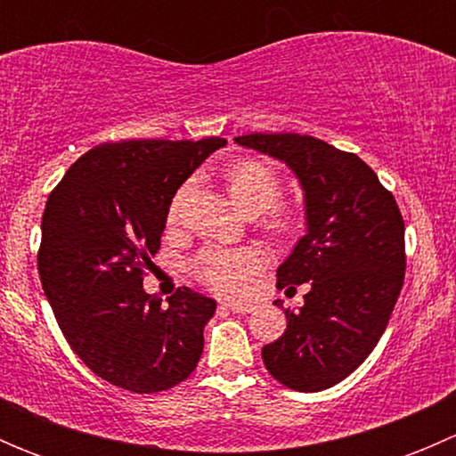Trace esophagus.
Here are the masks:
<instances>
[{
	"mask_svg": "<svg viewBox=\"0 0 456 456\" xmlns=\"http://www.w3.org/2000/svg\"><path fill=\"white\" fill-rule=\"evenodd\" d=\"M220 309H227V311H232V314H251V311H254V306H251V305H233V302H223V305H220Z\"/></svg>",
	"mask_w": 456,
	"mask_h": 456,
	"instance_id": "obj_1",
	"label": "esophagus"
}]
</instances>
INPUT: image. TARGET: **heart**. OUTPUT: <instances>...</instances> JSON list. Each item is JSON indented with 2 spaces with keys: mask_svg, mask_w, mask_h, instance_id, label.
<instances>
[{
  "mask_svg": "<svg viewBox=\"0 0 456 456\" xmlns=\"http://www.w3.org/2000/svg\"><path fill=\"white\" fill-rule=\"evenodd\" d=\"M229 196L247 214H262L260 227L273 240H289L305 224V214L291 202H280L282 178L262 159H240L224 172ZM191 181H187L169 205V220L178 218ZM265 266V256L256 247L205 249L190 262V271L200 284L227 297H242Z\"/></svg>",
  "mask_w": 456,
  "mask_h": 456,
  "instance_id": "1",
  "label": "heart"
}]
</instances>
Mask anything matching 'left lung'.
Returning <instances> with one entry per match:
<instances>
[{
    "label": "left lung",
    "mask_w": 456,
    "mask_h": 456,
    "mask_svg": "<svg viewBox=\"0 0 456 456\" xmlns=\"http://www.w3.org/2000/svg\"><path fill=\"white\" fill-rule=\"evenodd\" d=\"M233 141L284 160L306 199L309 232L280 265L278 289L309 291L297 314L284 311L287 330L262 346V362L287 388H330L370 355L397 305L406 273L402 211L360 156L315 136L256 132Z\"/></svg>",
    "instance_id": "8db88e82"
}]
</instances>
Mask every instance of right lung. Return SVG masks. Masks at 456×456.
Masks as SVG:
<instances>
[{
  "mask_svg": "<svg viewBox=\"0 0 456 456\" xmlns=\"http://www.w3.org/2000/svg\"><path fill=\"white\" fill-rule=\"evenodd\" d=\"M224 142H103L50 191L37 254L41 287L72 351L118 388L160 393L199 366L216 302L183 287L163 306L142 291V278L176 190Z\"/></svg>",
  "mask_w": 456,
  "mask_h": 456,
  "instance_id": "right-lung-1",
  "label": "right lung"
}]
</instances>
